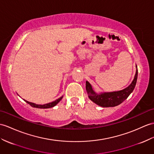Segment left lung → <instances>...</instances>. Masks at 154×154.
Here are the masks:
<instances>
[{
    "label": "left lung",
    "mask_w": 154,
    "mask_h": 154,
    "mask_svg": "<svg viewBox=\"0 0 154 154\" xmlns=\"http://www.w3.org/2000/svg\"><path fill=\"white\" fill-rule=\"evenodd\" d=\"M137 68V66H136ZM138 76V70H136L135 76L131 84L125 89L118 91L103 93L97 94L94 91L88 81H86V91L89 99L97 105L103 107H114L123 103L129 96L135 87Z\"/></svg>",
    "instance_id": "1"
}]
</instances>
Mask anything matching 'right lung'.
<instances>
[{"mask_svg":"<svg viewBox=\"0 0 154 154\" xmlns=\"http://www.w3.org/2000/svg\"><path fill=\"white\" fill-rule=\"evenodd\" d=\"M63 98V97H61L60 98L57 99V100H55L54 101H53V102L51 103H48V104H35L33 103H31V102H29V101L26 100H24L26 103L29 104L30 105H31L32 107H34V108H52L55 106L56 104H57L60 100H61Z\"/></svg>","mask_w":154,"mask_h":154,"instance_id":"right-lung-1","label":"right lung"}]
</instances>
